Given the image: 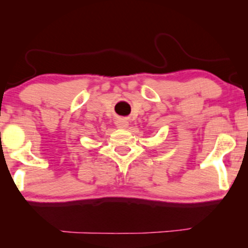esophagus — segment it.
<instances>
[{"label": "esophagus", "instance_id": "34e87169", "mask_svg": "<svg viewBox=\"0 0 248 248\" xmlns=\"http://www.w3.org/2000/svg\"><path fill=\"white\" fill-rule=\"evenodd\" d=\"M115 124H116V126L118 128H126L128 126V121L126 118H117L116 122H115Z\"/></svg>", "mask_w": 248, "mask_h": 248}]
</instances>
